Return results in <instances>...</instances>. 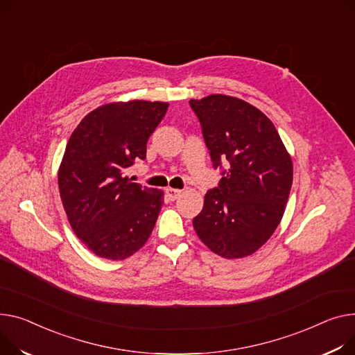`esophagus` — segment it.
<instances>
[{
	"label": "esophagus",
	"mask_w": 355,
	"mask_h": 355,
	"mask_svg": "<svg viewBox=\"0 0 355 355\" xmlns=\"http://www.w3.org/2000/svg\"><path fill=\"white\" fill-rule=\"evenodd\" d=\"M165 193H167V196H168V198L171 201L177 200L181 196V190H175V188H167V190H165Z\"/></svg>",
	"instance_id": "1"
}]
</instances>
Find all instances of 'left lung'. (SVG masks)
Wrapping results in <instances>:
<instances>
[{
	"label": "left lung",
	"mask_w": 355,
	"mask_h": 355,
	"mask_svg": "<svg viewBox=\"0 0 355 355\" xmlns=\"http://www.w3.org/2000/svg\"><path fill=\"white\" fill-rule=\"evenodd\" d=\"M190 107L212 167L223 175L207 191L193 225L212 252L228 259L247 257L267 243L284 214L293 161L274 124L251 104L217 94L191 100Z\"/></svg>",
	"instance_id": "obj_1"
}]
</instances>
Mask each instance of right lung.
Listing matches in <instances>:
<instances>
[{"instance_id": "add662e5", "label": "right lung", "mask_w": 355, "mask_h": 355, "mask_svg": "<svg viewBox=\"0 0 355 355\" xmlns=\"http://www.w3.org/2000/svg\"><path fill=\"white\" fill-rule=\"evenodd\" d=\"M167 103L130 101L98 107L71 134L58 171L68 221L98 257L124 259L143 247L157 223L164 193L125 173L146 159L147 141Z\"/></svg>"}]
</instances>
